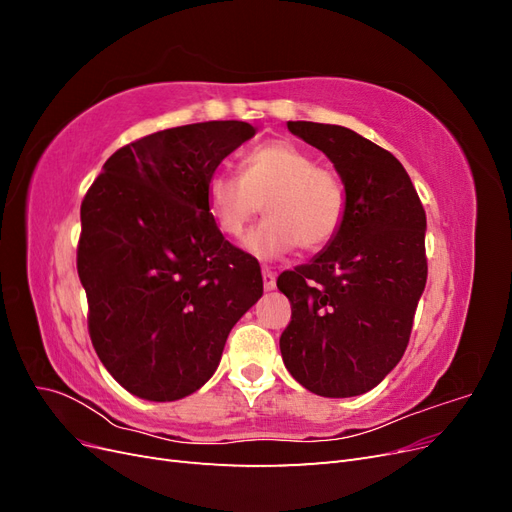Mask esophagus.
<instances>
[{"instance_id":"1","label":"esophagus","mask_w":512,"mask_h":512,"mask_svg":"<svg viewBox=\"0 0 512 512\" xmlns=\"http://www.w3.org/2000/svg\"><path fill=\"white\" fill-rule=\"evenodd\" d=\"M262 286H265V290L275 288V273L269 267H262Z\"/></svg>"}]
</instances>
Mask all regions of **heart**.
Masks as SVG:
<instances>
[{"label":"heart","instance_id":"b5f03b06","mask_svg":"<svg viewBox=\"0 0 512 512\" xmlns=\"http://www.w3.org/2000/svg\"><path fill=\"white\" fill-rule=\"evenodd\" d=\"M241 177L215 170L205 183L207 207L220 232L241 237L265 203L267 218L245 239L258 258H277L301 247L320 252L342 230L346 218L344 181L312 151L292 141H269L250 149L239 164Z\"/></svg>","mask_w":512,"mask_h":512}]
</instances>
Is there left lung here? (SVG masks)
Instances as JSON below:
<instances>
[{
	"instance_id": "left-lung-1",
	"label": "left lung",
	"mask_w": 512,
	"mask_h": 512,
	"mask_svg": "<svg viewBox=\"0 0 512 512\" xmlns=\"http://www.w3.org/2000/svg\"><path fill=\"white\" fill-rule=\"evenodd\" d=\"M344 181L339 235L277 277L292 307L280 350L290 376L322 397L374 389L406 352L427 282L425 209L401 162L342 126L288 121Z\"/></svg>"
}]
</instances>
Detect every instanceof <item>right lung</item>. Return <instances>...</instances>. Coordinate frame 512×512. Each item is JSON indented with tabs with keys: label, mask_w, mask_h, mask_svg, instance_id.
I'll use <instances>...</instances> for the list:
<instances>
[{
	"label": "right lung",
	"mask_w": 512,
	"mask_h": 512,
	"mask_svg": "<svg viewBox=\"0 0 512 512\" xmlns=\"http://www.w3.org/2000/svg\"><path fill=\"white\" fill-rule=\"evenodd\" d=\"M256 134L205 121L117 149L81 205L76 269L102 365L149 401L198 391L230 329L262 297L258 260L215 226L205 183Z\"/></svg>",
	"instance_id": "add662e5"
}]
</instances>
